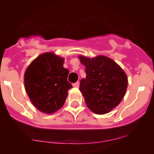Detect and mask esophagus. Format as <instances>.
Instances as JSON below:
<instances>
[{"label": "esophagus", "instance_id": "34e87169", "mask_svg": "<svg viewBox=\"0 0 154 154\" xmlns=\"http://www.w3.org/2000/svg\"><path fill=\"white\" fill-rule=\"evenodd\" d=\"M79 86H80V83L79 82H76V83H73V86L76 87V88H78Z\"/></svg>", "mask_w": 154, "mask_h": 154}]
</instances>
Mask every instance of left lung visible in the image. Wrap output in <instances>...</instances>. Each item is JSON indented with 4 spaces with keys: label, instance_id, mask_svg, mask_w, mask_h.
I'll use <instances>...</instances> for the list:
<instances>
[{
    "label": "left lung",
    "instance_id": "left-lung-1",
    "mask_svg": "<svg viewBox=\"0 0 154 154\" xmlns=\"http://www.w3.org/2000/svg\"><path fill=\"white\" fill-rule=\"evenodd\" d=\"M79 58L86 67V77L80 80V90L87 106L96 114L108 113L125 97L128 83L125 72L104 56Z\"/></svg>",
    "mask_w": 154,
    "mask_h": 154
}]
</instances>
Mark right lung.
<instances>
[{"mask_svg":"<svg viewBox=\"0 0 154 154\" xmlns=\"http://www.w3.org/2000/svg\"><path fill=\"white\" fill-rule=\"evenodd\" d=\"M64 60L52 53L38 56L24 74L25 90L32 104L42 112L54 113L66 100L72 85L68 81L69 71L63 67Z\"/></svg>","mask_w":154,"mask_h":154,"instance_id":"obj_1","label":"right lung"}]
</instances>
